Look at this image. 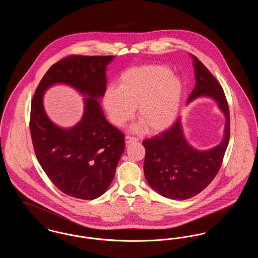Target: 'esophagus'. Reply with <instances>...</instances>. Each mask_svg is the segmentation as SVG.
Masks as SVG:
<instances>
[{"mask_svg":"<svg viewBox=\"0 0 258 258\" xmlns=\"http://www.w3.org/2000/svg\"><path fill=\"white\" fill-rule=\"evenodd\" d=\"M125 143L126 144H131V143H135V142H136L138 139L137 138H135V137H132V136H125Z\"/></svg>","mask_w":258,"mask_h":258,"instance_id":"1","label":"esophagus"}]
</instances>
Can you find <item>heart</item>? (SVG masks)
Segmentation results:
<instances>
[{
    "label": "heart",
    "instance_id": "heart-1",
    "mask_svg": "<svg viewBox=\"0 0 258 258\" xmlns=\"http://www.w3.org/2000/svg\"><path fill=\"white\" fill-rule=\"evenodd\" d=\"M184 85L181 78L163 66H144L125 71L119 87L109 86L102 102L111 122L121 126L135 114L140 121L133 127L139 132H160L176 119L181 106Z\"/></svg>",
    "mask_w": 258,
    "mask_h": 258
}]
</instances>
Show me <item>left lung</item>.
<instances>
[{
  "instance_id": "left-lung-1",
  "label": "left lung",
  "mask_w": 258,
  "mask_h": 258,
  "mask_svg": "<svg viewBox=\"0 0 258 258\" xmlns=\"http://www.w3.org/2000/svg\"><path fill=\"white\" fill-rule=\"evenodd\" d=\"M195 70L196 86L187 105L197 98H211L224 116L223 136L215 147L199 150L186 140L182 118L171 127L142 142L146 150L144 175L148 184L159 195L184 200L201 192L221 168L229 141L230 117L223 90L207 68L189 54Z\"/></svg>"
}]
</instances>
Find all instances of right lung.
<instances>
[{
	"label": "right lung",
	"mask_w": 258,
	"mask_h": 258,
	"mask_svg": "<svg viewBox=\"0 0 258 258\" xmlns=\"http://www.w3.org/2000/svg\"><path fill=\"white\" fill-rule=\"evenodd\" d=\"M114 56H71L53 64L42 77L31 105L30 131L37 160L63 194L93 200L102 196L124 151V136L105 119L99 100L106 90L107 66ZM66 85L84 96V115L71 128L48 117L45 92Z\"/></svg>",
	"instance_id": "right-lung-1"
}]
</instances>
